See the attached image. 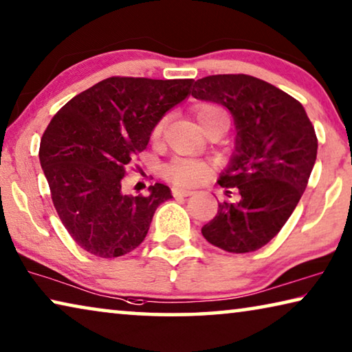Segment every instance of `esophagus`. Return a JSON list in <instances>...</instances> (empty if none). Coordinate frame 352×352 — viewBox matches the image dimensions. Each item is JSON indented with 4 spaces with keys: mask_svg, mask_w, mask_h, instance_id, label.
Here are the masks:
<instances>
[{
    "mask_svg": "<svg viewBox=\"0 0 352 352\" xmlns=\"http://www.w3.org/2000/svg\"><path fill=\"white\" fill-rule=\"evenodd\" d=\"M171 193L175 195V197H190V195H193L195 192L188 190V188H182V187H173Z\"/></svg>",
    "mask_w": 352,
    "mask_h": 352,
    "instance_id": "esophagus-1",
    "label": "esophagus"
}]
</instances>
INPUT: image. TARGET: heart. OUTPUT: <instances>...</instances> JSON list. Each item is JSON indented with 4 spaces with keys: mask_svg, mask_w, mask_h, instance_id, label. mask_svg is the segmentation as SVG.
Here are the masks:
<instances>
[{
    "mask_svg": "<svg viewBox=\"0 0 352 352\" xmlns=\"http://www.w3.org/2000/svg\"><path fill=\"white\" fill-rule=\"evenodd\" d=\"M217 116H226L225 111L217 105L201 104L195 108V118H197V121L199 122L201 129L208 121ZM164 124H165L164 120L155 124L153 131L154 138H157L162 133V131H164ZM210 170L212 168H210L208 162L192 160V159H175L171 160L168 165H165L164 175L166 179L171 181L173 184H176V186L190 187V186H198V184L206 181L210 175Z\"/></svg>",
    "mask_w": 352,
    "mask_h": 352,
    "instance_id": "b5f03b06",
    "label": "heart"
}]
</instances>
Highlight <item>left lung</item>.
<instances>
[{"label":"left lung","instance_id":"8db88e82","mask_svg":"<svg viewBox=\"0 0 352 352\" xmlns=\"http://www.w3.org/2000/svg\"><path fill=\"white\" fill-rule=\"evenodd\" d=\"M192 96L228 108L237 131L219 179L236 199L219 203L201 228L204 239L230 253L255 252L278 234L305 190L318 153L315 127L299 100L252 75H209L195 82Z\"/></svg>","mask_w":352,"mask_h":352}]
</instances>
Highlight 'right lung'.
Returning <instances> with one entry per match:
<instances>
[{
	"label": "right lung",
	"instance_id": "right-lung-1",
	"mask_svg": "<svg viewBox=\"0 0 352 352\" xmlns=\"http://www.w3.org/2000/svg\"><path fill=\"white\" fill-rule=\"evenodd\" d=\"M192 78L110 77L70 99L42 135L39 159L64 228L91 255L116 258L144 241L165 184L126 195L127 166L164 115L190 94Z\"/></svg>",
	"mask_w": 352,
	"mask_h": 352
}]
</instances>
